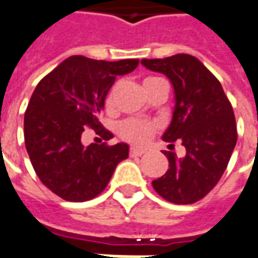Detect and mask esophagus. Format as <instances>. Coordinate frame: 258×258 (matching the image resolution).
Returning a JSON list of instances; mask_svg holds the SVG:
<instances>
[{"label":"esophagus","instance_id":"esophagus-1","mask_svg":"<svg viewBox=\"0 0 258 258\" xmlns=\"http://www.w3.org/2000/svg\"><path fill=\"white\" fill-rule=\"evenodd\" d=\"M145 153H146V152H145L144 149H138V148L130 149V156H131V157H139V156H142V154Z\"/></svg>","mask_w":258,"mask_h":258}]
</instances>
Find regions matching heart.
<instances>
[{"instance_id": "obj_1", "label": "heart", "mask_w": 258, "mask_h": 258, "mask_svg": "<svg viewBox=\"0 0 258 258\" xmlns=\"http://www.w3.org/2000/svg\"><path fill=\"white\" fill-rule=\"evenodd\" d=\"M153 79V78H149ZM148 81V79H146ZM109 104V98H108ZM156 123L141 119H127L119 125V135L125 141L134 145H144L156 131Z\"/></svg>"}]
</instances>
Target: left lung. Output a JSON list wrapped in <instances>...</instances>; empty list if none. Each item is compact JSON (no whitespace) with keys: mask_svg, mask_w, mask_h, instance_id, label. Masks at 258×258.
Listing matches in <instances>:
<instances>
[{"mask_svg":"<svg viewBox=\"0 0 258 258\" xmlns=\"http://www.w3.org/2000/svg\"><path fill=\"white\" fill-rule=\"evenodd\" d=\"M148 70L163 74L173 87L171 123L163 141H180L183 157L164 152L169 168L152 182L156 191L173 204H192L220 180L236 144L234 110L220 82L190 54L141 60ZM172 146V145H171Z\"/></svg>","mask_w":258,"mask_h":258,"instance_id":"left-lung-1","label":"left lung"}]
</instances>
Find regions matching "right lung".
Returning <instances> with one entry per match:
<instances>
[{
	"label": "right lung",
	"mask_w": 258,
	"mask_h": 258,
	"mask_svg": "<svg viewBox=\"0 0 258 258\" xmlns=\"http://www.w3.org/2000/svg\"><path fill=\"white\" fill-rule=\"evenodd\" d=\"M139 60H93L72 56L42 79L24 114V141L41 182L66 201L97 197L109 183L130 146L82 144L90 127L105 141L113 134L104 128L100 114L117 76L127 75Z\"/></svg>",
	"instance_id": "obj_1"
}]
</instances>
